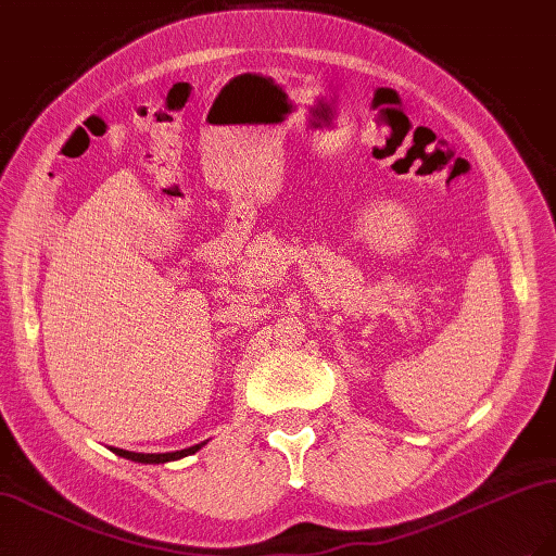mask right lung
I'll list each match as a JSON object with an SVG mask.
<instances>
[{
	"instance_id": "1",
	"label": "right lung",
	"mask_w": 556,
	"mask_h": 556,
	"mask_svg": "<svg viewBox=\"0 0 556 556\" xmlns=\"http://www.w3.org/2000/svg\"><path fill=\"white\" fill-rule=\"evenodd\" d=\"M204 445V443H201ZM201 445H192L188 450H178V452H164V454H143V452H129V450H121V447H111L115 454H121L125 459L131 462H141V464H164V462H174L180 457H188V454H194Z\"/></svg>"
}]
</instances>
